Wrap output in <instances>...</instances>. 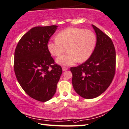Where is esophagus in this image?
Wrapping results in <instances>:
<instances>
[{
	"label": "esophagus",
	"mask_w": 129,
	"mask_h": 129,
	"mask_svg": "<svg viewBox=\"0 0 129 129\" xmlns=\"http://www.w3.org/2000/svg\"><path fill=\"white\" fill-rule=\"evenodd\" d=\"M62 69H63V71H66L68 69V68L67 67H66V66H63V67H62Z\"/></svg>",
	"instance_id": "obj_1"
}]
</instances>
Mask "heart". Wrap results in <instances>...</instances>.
<instances>
[{"label":"heart","mask_w":129,"mask_h":129,"mask_svg":"<svg viewBox=\"0 0 129 129\" xmlns=\"http://www.w3.org/2000/svg\"><path fill=\"white\" fill-rule=\"evenodd\" d=\"M96 36L93 31L84 28L70 27L57 34L56 39L48 41L49 51L54 56L58 57L57 62L62 65H71L76 61L82 63L88 59L94 50Z\"/></svg>","instance_id":"obj_1"}]
</instances>
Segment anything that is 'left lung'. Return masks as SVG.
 I'll use <instances>...</instances> for the list:
<instances>
[{"instance_id": "left-lung-1", "label": "left lung", "mask_w": 129, "mask_h": 129, "mask_svg": "<svg viewBox=\"0 0 129 129\" xmlns=\"http://www.w3.org/2000/svg\"><path fill=\"white\" fill-rule=\"evenodd\" d=\"M96 45L91 56L78 66L71 68L75 91L82 98L98 97L108 88L115 73L116 54L112 40L92 24Z\"/></svg>"}]
</instances>
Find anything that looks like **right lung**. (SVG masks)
Returning <instances> with one entry per match:
<instances>
[{
    "label": "right lung",
    "instance_id": "1",
    "mask_svg": "<svg viewBox=\"0 0 129 129\" xmlns=\"http://www.w3.org/2000/svg\"><path fill=\"white\" fill-rule=\"evenodd\" d=\"M57 28L54 25L31 28L19 41L14 53V71L19 84L28 96L40 102L53 97L62 74L47 47Z\"/></svg>",
    "mask_w": 129,
    "mask_h": 129
}]
</instances>
